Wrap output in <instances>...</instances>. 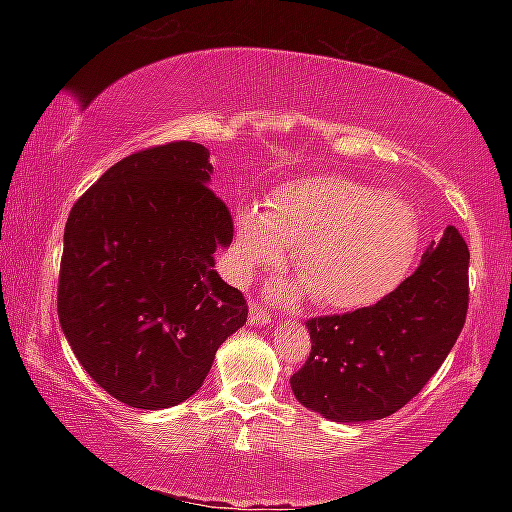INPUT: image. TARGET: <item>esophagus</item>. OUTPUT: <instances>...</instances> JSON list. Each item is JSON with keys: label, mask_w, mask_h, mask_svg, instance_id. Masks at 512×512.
Returning a JSON list of instances; mask_svg holds the SVG:
<instances>
[{"label": "esophagus", "mask_w": 512, "mask_h": 512, "mask_svg": "<svg viewBox=\"0 0 512 512\" xmlns=\"http://www.w3.org/2000/svg\"><path fill=\"white\" fill-rule=\"evenodd\" d=\"M250 325H268L271 323V314L259 305V302H250V314H248Z\"/></svg>", "instance_id": "esophagus-1"}]
</instances>
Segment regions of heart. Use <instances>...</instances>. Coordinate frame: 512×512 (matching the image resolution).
Segmentation results:
<instances>
[{
    "instance_id": "1",
    "label": "heart",
    "mask_w": 512,
    "mask_h": 512,
    "mask_svg": "<svg viewBox=\"0 0 512 512\" xmlns=\"http://www.w3.org/2000/svg\"><path fill=\"white\" fill-rule=\"evenodd\" d=\"M418 244V216L404 198L343 176H309L275 187L264 210L239 207L228 266L244 282L291 246L289 264L311 298L352 311L375 305L404 280ZM298 291V282L275 287L280 298Z\"/></svg>"
}]
</instances>
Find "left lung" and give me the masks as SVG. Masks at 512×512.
Here are the masks:
<instances>
[{
    "mask_svg": "<svg viewBox=\"0 0 512 512\" xmlns=\"http://www.w3.org/2000/svg\"><path fill=\"white\" fill-rule=\"evenodd\" d=\"M470 250L454 225L431 241L413 275L377 305L307 320L311 352L291 391L334 422L400 411L443 366L470 302Z\"/></svg>",
    "mask_w": 512,
    "mask_h": 512,
    "instance_id": "8db88e82",
    "label": "left lung"
}]
</instances>
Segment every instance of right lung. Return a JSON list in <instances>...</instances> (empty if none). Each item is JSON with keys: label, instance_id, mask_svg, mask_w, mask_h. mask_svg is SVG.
<instances>
[{"label": "right lung", "instance_id": "1", "mask_svg": "<svg viewBox=\"0 0 512 512\" xmlns=\"http://www.w3.org/2000/svg\"><path fill=\"white\" fill-rule=\"evenodd\" d=\"M210 176L203 144L153 146L112 164L69 212L60 327L85 372L133 409L189 400L248 318L214 271L232 216Z\"/></svg>", "mask_w": 512, "mask_h": 512}]
</instances>
